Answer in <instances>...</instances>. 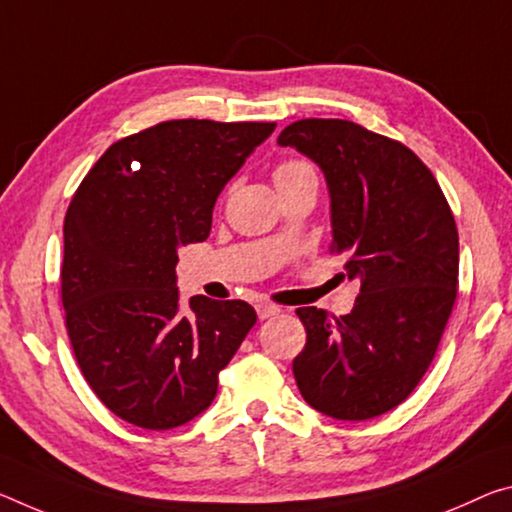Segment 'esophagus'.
I'll use <instances>...</instances> for the list:
<instances>
[{"label":"esophagus","mask_w":512,"mask_h":512,"mask_svg":"<svg viewBox=\"0 0 512 512\" xmlns=\"http://www.w3.org/2000/svg\"><path fill=\"white\" fill-rule=\"evenodd\" d=\"M280 314V307L273 305V303H257V316L259 319H271V316Z\"/></svg>","instance_id":"34e87169"}]
</instances>
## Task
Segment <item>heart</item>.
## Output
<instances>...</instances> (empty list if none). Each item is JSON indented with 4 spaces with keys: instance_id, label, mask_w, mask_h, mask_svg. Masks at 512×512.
Masks as SVG:
<instances>
[{
    "instance_id": "1",
    "label": "heart",
    "mask_w": 512,
    "mask_h": 512,
    "mask_svg": "<svg viewBox=\"0 0 512 512\" xmlns=\"http://www.w3.org/2000/svg\"><path fill=\"white\" fill-rule=\"evenodd\" d=\"M275 186H287L296 182H316V170L312 164L303 159H287L280 161L273 170Z\"/></svg>"
}]
</instances>
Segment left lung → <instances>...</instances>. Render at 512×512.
<instances>
[{"instance_id": "1", "label": "left lung", "mask_w": 512, "mask_h": 512, "mask_svg": "<svg viewBox=\"0 0 512 512\" xmlns=\"http://www.w3.org/2000/svg\"><path fill=\"white\" fill-rule=\"evenodd\" d=\"M291 145L319 164L330 191V253L360 280L351 314L298 307L307 342L296 385L332 419L385 415L431 367L458 296V230L440 184L403 143L339 118L285 127Z\"/></svg>"}]
</instances>
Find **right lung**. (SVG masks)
Here are the masks:
<instances>
[{
	"label": "right lung",
	"instance_id": "right-lung-1",
	"mask_svg": "<svg viewBox=\"0 0 512 512\" xmlns=\"http://www.w3.org/2000/svg\"><path fill=\"white\" fill-rule=\"evenodd\" d=\"M275 123L166 120L95 161L63 223L61 300L86 383L148 431L209 408L257 314L243 300L180 305L177 250L205 241L218 193Z\"/></svg>",
	"mask_w": 512,
	"mask_h": 512
}]
</instances>
